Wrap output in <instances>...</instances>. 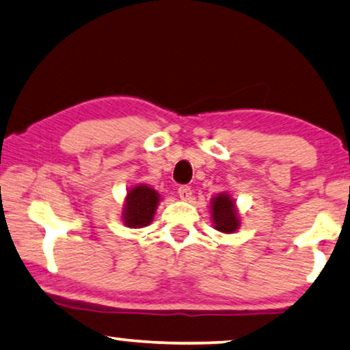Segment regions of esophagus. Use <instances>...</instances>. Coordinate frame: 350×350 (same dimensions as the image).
Instances as JSON below:
<instances>
[{
  "label": "esophagus",
  "mask_w": 350,
  "mask_h": 350,
  "mask_svg": "<svg viewBox=\"0 0 350 350\" xmlns=\"http://www.w3.org/2000/svg\"><path fill=\"white\" fill-rule=\"evenodd\" d=\"M178 193H179V198L184 200V202H187V200L192 198V189H190L189 185H180L178 189Z\"/></svg>",
  "instance_id": "obj_1"
}]
</instances>
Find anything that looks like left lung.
Wrapping results in <instances>:
<instances>
[{
    "instance_id": "left-lung-1",
    "label": "left lung",
    "mask_w": 350,
    "mask_h": 350,
    "mask_svg": "<svg viewBox=\"0 0 350 350\" xmlns=\"http://www.w3.org/2000/svg\"><path fill=\"white\" fill-rule=\"evenodd\" d=\"M211 217L214 229L222 234H234L240 227L239 211L229 193H217L211 200Z\"/></svg>"
}]
</instances>
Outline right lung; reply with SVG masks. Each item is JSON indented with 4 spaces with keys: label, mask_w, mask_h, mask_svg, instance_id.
Here are the masks:
<instances>
[{
    "label": "right lung",
    "mask_w": 350,
    "mask_h": 350,
    "mask_svg": "<svg viewBox=\"0 0 350 350\" xmlns=\"http://www.w3.org/2000/svg\"><path fill=\"white\" fill-rule=\"evenodd\" d=\"M160 203V193L146 184H137L128 190L123 208V222L131 229H141L148 226L155 216Z\"/></svg>",
    "instance_id": "1"
}]
</instances>
